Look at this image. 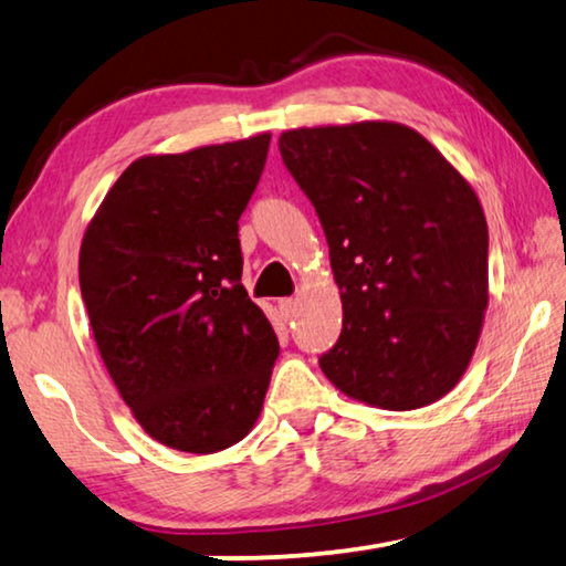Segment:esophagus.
Instances as JSON below:
<instances>
[{
	"instance_id": "obj_1",
	"label": "esophagus",
	"mask_w": 566,
	"mask_h": 566,
	"mask_svg": "<svg viewBox=\"0 0 566 566\" xmlns=\"http://www.w3.org/2000/svg\"><path fill=\"white\" fill-rule=\"evenodd\" d=\"M280 312L284 314L286 319H292L294 312H296V300H280Z\"/></svg>"
}]
</instances>
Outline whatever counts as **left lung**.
Instances as JSON below:
<instances>
[{
    "label": "left lung",
    "instance_id": "1",
    "mask_svg": "<svg viewBox=\"0 0 566 566\" xmlns=\"http://www.w3.org/2000/svg\"><path fill=\"white\" fill-rule=\"evenodd\" d=\"M280 151L319 217L342 294L322 371L371 407L432 405L462 379L490 300L474 189L397 122L292 129Z\"/></svg>",
    "mask_w": 566,
    "mask_h": 566
}]
</instances>
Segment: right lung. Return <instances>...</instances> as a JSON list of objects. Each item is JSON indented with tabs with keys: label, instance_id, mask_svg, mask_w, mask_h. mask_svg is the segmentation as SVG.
<instances>
[{
	"label": "right lung",
	"instance_id": "1",
	"mask_svg": "<svg viewBox=\"0 0 566 566\" xmlns=\"http://www.w3.org/2000/svg\"><path fill=\"white\" fill-rule=\"evenodd\" d=\"M270 139L132 161L82 239V300L104 367L142 429L179 452L244 439L280 354L242 286L237 234Z\"/></svg>",
	"mask_w": 566,
	"mask_h": 566
}]
</instances>
